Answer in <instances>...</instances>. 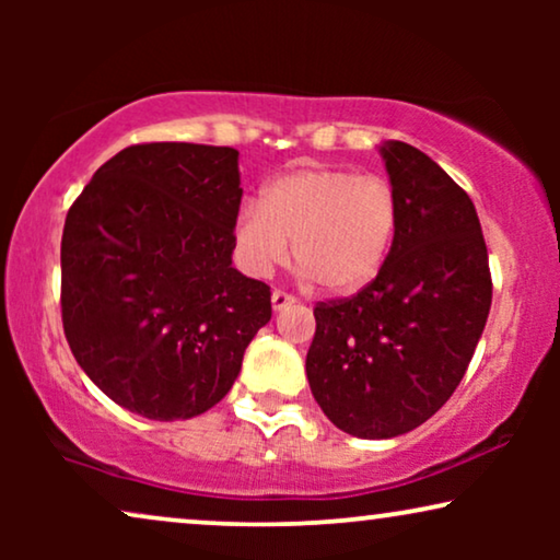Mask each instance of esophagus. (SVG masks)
Returning a JSON list of instances; mask_svg holds the SVG:
<instances>
[{
    "label": "esophagus",
    "instance_id": "34e87169",
    "mask_svg": "<svg viewBox=\"0 0 560 560\" xmlns=\"http://www.w3.org/2000/svg\"><path fill=\"white\" fill-rule=\"evenodd\" d=\"M295 303V295L285 293V290H272V308L275 311H282L288 308V305Z\"/></svg>",
    "mask_w": 560,
    "mask_h": 560
}]
</instances>
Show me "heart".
<instances>
[{
  "label": "heart",
  "instance_id": "1",
  "mask_svg": "<svg viewBox=\"0 0 560 560\" xmlns=\"http://www.w3.org/2000/svg\"><path fill=\"white\" fill-rule=\"evenodd\" d=\"M397 221L400 203L389 180L343 167H301L242 206L232 249L249 278H270L293 242L295 265L326 293L347 295L385 267Z\"/></svg>",
  "mask_w": 560,
  "mask_h": 560
}]
</instances>
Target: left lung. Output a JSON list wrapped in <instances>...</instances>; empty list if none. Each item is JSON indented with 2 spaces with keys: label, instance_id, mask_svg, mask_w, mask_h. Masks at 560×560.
I'll list each match as a JSON object with an SVG mask.
<instances>
[{
  "label": "left lung",
  "instance_id": "left-lung-1",
  "mask_svg": "<svg viewBox=\"0 0 560 560\" xmlns=\"http://www.w3.org/2000/svg\"><path fill=\"white\" fill-rule=\"evenodd\" d=\"M400 221L385 267L351 298L320 301L305 374L336 428L393 439L425 423L464 380L492 305L471 198L408 142L382 148Z\"/></svg>",
  "mask_w": 560,
  "mask_h": 560
}]
</instances>
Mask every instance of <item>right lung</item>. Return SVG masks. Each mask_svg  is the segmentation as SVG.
<instances>
[{"label": "right lung", "mask_w": 560, "mask_h": 560, "mask_svg": "<svg viewBox=\"0 0 560 560\" xmlns=\"http://www.w3.org/2000/svg\"><path fill=\"white\" fill-rule=\"evenodd\" d=\"M240 152L129 144L68 209L60 316L75 362L150 420L213 408L272 316L270 285L232 267Z\"/></svg>", "instance_id": "add662e5"}]
</instances>
